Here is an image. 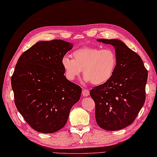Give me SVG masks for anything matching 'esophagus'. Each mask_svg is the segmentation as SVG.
Here are the masks:
<instances>
[{
	"instance_id": "obj_1",
	"label": "esophagus",
	"mask_w": 157,
	"mask_h": 157,
	"mask_svg": "<svg viewBox=\"0 0 157 157\" xmlns=\"http://www.w3.org/2000/svg\"><path fill=\"white\" fill-rule=\"evenodd\" d=\"M82 95L83 96H88L90 95V91L87 90V89H83L82 91Z\"/></svg>"
}]
</instances>
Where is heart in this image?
<instances>
[{
    "mask_svg": "<svg viewBox=\"0 0 157 157\" xmlns=\"http://www.w3.org/2000/svg\"><path fill=\"white\" fill-rule=\"evenodd\" d=\"M72 55L73 59L65 56L61 60L65 75L70 81L79 76L82 70L85 82L102 85L112 78L116 69L117 57L111 48L82 47Z\"/></svg>",
    "mask_w": 157,
    "mask_h": 157,
    "instance_id": "heart-1",
    "label": "heart"
}]
</instances>
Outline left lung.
Segmentation results:
<instances>
[{
	"label": "left lung",
	"instance_id": "left-lung-1",
	"mask_svg": "<svg viewBox=\"0 0 157 157\" xmlns=\"http://www.w3.org/2000/svg\"><path fill=\"white\" fill-rule=\"evenodd\" d=\"M115 48L117 66L108 82L94 87L96 120L100 128L118 131L134 122L146 100L147 71L140 55L117 39H98Z\"/></svg>",
	"mask_w": 157,
	"mask_h": 157
}]
</instances>
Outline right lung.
<instances>
[{
  "instance_id": "add662e5",
  "label": "right lung",
  "mask_w": 157,
  "mask_h": 157,
  "mask_svg": "<svg viewBox=\"0 0 157 157\" xmlns=\"http://www.w3.org/2000/svg\"><path fill=\"white\" fill-rule=\"evenodd\" d=\"M66 41H41L24 52L11 76L15 105L32 128L53 133L66 125L82 92L66 78L62 58L72 48Z\"/></svg>"
}]
</instances>
